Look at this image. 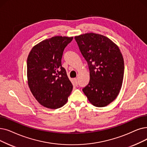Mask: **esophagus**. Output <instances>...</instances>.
I'll return each mask as SVG.
<instances>
[{"label":"esophagus","instance_id":"1","mask_svg":"<svg viewBox=\"0 0 147 147\" xmlns=\"http://www.w3.org/2000/svg\"><path fill=\"white\" fill-rule=\"evenodd\" d=\"M74 82H75V84H76V86H78V79H76V78H75V79H74Z\"/></svg>","mask_w":147,"mask_h":147}]
</instances>
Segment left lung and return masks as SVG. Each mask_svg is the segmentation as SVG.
<instances>
[{"mask_svg": "<svg viewBox=\"0 0 147 147\" xmlns=\"http://www.w3.org/2000/svg\"><path fill=\"white\" fill-rule=\"evenodd\" d=\"M86 61L90 74L89 84L82 89L96 107H105L117 98L122 86L124 59L118 47L102 35L88 33L74 37Z\"/></svg>", "mask_w": 147, "mask_h": 147, "instance_id": "8db88e82", "label": "left lung"}]
</instances>
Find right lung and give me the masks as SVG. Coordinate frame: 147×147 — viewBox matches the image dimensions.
<instances>
[{
  "mask_svg": "<svg viewBox=\"0 0 147 147\" xmlns=\"http://www.w3.org/2000/svg\"><path fill=\"white\" fill-rule=\"evenodd\" d=\"M73 37L53 36L36 44L27 59L28 85L40 105L49 109L62 107L73 90L65 69L62 67L63 50Z\"/></svg>",
  "mask_w": 147,
  "mask_h": 147,
  "instance_id": "obj_1",
  "label": "right lung"
}]
</instances>
